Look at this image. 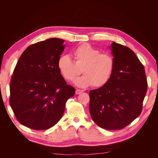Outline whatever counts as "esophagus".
Listing matches in <instances>:
<instances>
[{"label": "esophagus", "instance_id": "1", "mask_svg": "<svg viewBox=\"0 0 158 158\" xmlns=\"http://www.w3.org/2000/svg\"><path fill=\"white\" fill-rule=\"evenodd\" d=\"M84 92L83 90H81V89H76V91H75V93H76V94H81V93H82Z\"/></svg>", "mask_w": 158, "mask_h": 158}]
</instances>
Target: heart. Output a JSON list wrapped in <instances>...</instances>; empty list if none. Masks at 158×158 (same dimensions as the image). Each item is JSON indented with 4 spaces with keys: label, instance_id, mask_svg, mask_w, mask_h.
<instances>
[{
    "label": "heart",
    "instance_id": "1",
    "mask_svg": "<svg viewBox=\"0 0 158 158\" xmlns=\"http://www.w3.org/2000/svg\"><path fill=\"white\" fill-rule=\"evenodd\" d=\"M73 61L68 56H62L58 60V69L63 78L73 81L80 74L84 76L74 81L80 88L92 85L100 88L107 84L111 79L114 69L113 56L100 51L89 44L79 45L72 53Z\"/></svg>",
    "mask_w": 158,
    "mask_h": 158
}]
</instances>
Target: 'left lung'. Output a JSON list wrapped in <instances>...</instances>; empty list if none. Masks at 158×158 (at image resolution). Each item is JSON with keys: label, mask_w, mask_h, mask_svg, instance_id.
I'll list each match as a JSON object with an SVG mask.
<instances>
[{"label": "left lung", "mask_w": 158, "mask_h": 158, "mask_svg": "<svg viewBox=\"0 0 158 158\" xmlns=\"http://www.w3.org/2000/svg\"><path fill=\"white\" fill-rule=\"evenodd\" d=\"M110 49L113 73L107 84L90 91L89 109L97 125L118 130L140 115L148 84L144 66L134 51L114 41Z\"/></svg>", "instance_id": "8db88e82"}]
</instances>
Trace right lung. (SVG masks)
Returning <instances> with one entry per match:
<instances>
[{"label": "right lung", "mask_w": 158, "mask_h": 158, "mask_svg": "<svg viewBox=\"0 0 158 158\" xmlns=\"http://www.w3.org/2000/svg\"><path fill=\"white\" fill-rule=\"evenodd\" d=\"M64 40L50 38L23 52L10 81V105L19 123L46 130L59 122L75 89L67 85L58 69Z\"/></svg>", "instance_id": "right-lung-1"}]
</instances>
